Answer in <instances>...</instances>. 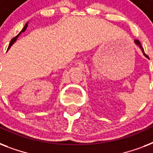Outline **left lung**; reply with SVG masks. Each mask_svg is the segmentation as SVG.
<instances>
[{
    "mask_svg": "<svg viewBox=\"0 0 153 153\" xmlns=\"http://www.w3.org/2000/svg\"><path fill=\"white\" fill-rule=\"evenodd\" d=\"M134 42H135V44H137V46H139V47H140V50H141V51H142L143 54H144V55H145V57L149 58V56H148V55H146V54H145V51H144V48H142V46H141V44H140V41H139V40H138V39H135V40H134Z\"/></svg>",
    "mask_w": 153,
    "mask_h": 153,
    "instance_id": "left-lung-1",
    "label": "left lung"
}]
</instances>
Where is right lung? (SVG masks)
Here are the masks:
<instances>
[{"label": "right lung", "instance_id": "obj_1", "mask_svg": "<svg viewBox=\"0 0 153 153\" xmlns=\"http://www.w3.org/2000/svg\"><path fill=\"white\" fill-rule=\"evenodd\" d=\"M27 25H28V22H27V24H26V25H25V27H24V28H23V29L21 30V32H20V33H19V34H18L17 36H16V37H14V38H13V39H11V41H10V44H9V45H8V49L10 48H11V46H12V45H13V44H14V43H15V42H16V39H17V38H18V37H19V36H20V35L21 34V33H22V32H25V30H26V28H27Z\"/></svg>", "mask_w": 153, "mask_h": 153}]
</instances>
